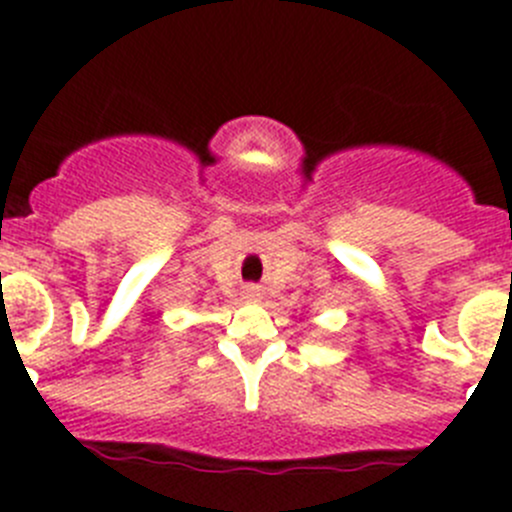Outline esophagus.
I'll return each instance as SVG.
<instances>
[{
    "instance_id": "esophagus-1",
    "label": "esophagus",
    "mask_w": 512,
    "mask_h": 512,
    "mask_svg": "<svg viewBox=\"0 0 512 512\" xmlns=\"http://www.w3.org/2000/svg\"><path fill=\"white\" fill-rule=\"evenodd\" d=\"M243 295H246L248 300H261V289H259V287H253V284H251V287L243 289Z\"/></svg>"
}]
</instances>
